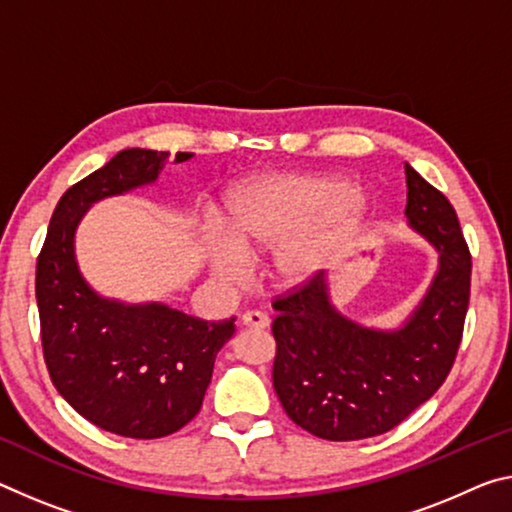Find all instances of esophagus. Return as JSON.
I'll return each instance as SVG.
<instances>
[{
	"label": "esophagus",
	"mask_w": 512,
	"mask_h": 512,
	"mask_svg": "<svg viewBox=\"0 0 512 512\" xmlns=\"http://www.w3.org/2000/svg\"><path fill=\"white\" fill-rule=\"evenodd\" d=\"M241 323L246 328H259V330H264V328H269V323H271V319L269 316H266L264 312H257V310H250V312H246L241 316Z\"/></svg>",
	"instance_id": "34e87169"
}]
</instances>
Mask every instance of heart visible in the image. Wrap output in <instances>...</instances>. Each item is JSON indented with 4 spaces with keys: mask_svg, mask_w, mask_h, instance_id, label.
Here are the masks:
<instances>
[{
    "mask_svg": "<svg viewBox=\"0 0 512 512\" xmlns=\"http://www.w3.org/2000/svg\"><path fill=\"white\" fill-rule=\"evenodd\" d=\"M367 209L364 196L337 177L275 175L227 200L225 230L209 227V264L225 282L246 275V257L273 251V273L298 285L342 255Z\"/></svg>",
    "mask_w": 512,
    "mask_h": 512,
    "instance_id": "1",
    "label": "heart"
}]
</instances>
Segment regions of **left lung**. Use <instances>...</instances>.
<instances>
[{"mask_svg":"<svg viewBox=\"0 0 512 512\" xmlns=\"http://www.w3.org/2000/svg\"><path fill=\"white\" fill-rule=\"evenodd\" d=\"M405 216L440 255L426 296L399 330L364 328L330 303L326 273L273 300V387L296 426L330 442L383 435L440 389L456 362L472 255L456 209L405 164Z\"/></svg>","mask_w":512,"mask_h":512,"instance_id":"left-lung-1","label":"left lung"}]
</instances>
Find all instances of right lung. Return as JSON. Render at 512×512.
Listing matches in <instances>:
<instances>
[{"label": "right lung", "instance_id": "right-lung-1", "mask_svg": "<svg viewBox=\"0 0 512 512\" xmlns=\"http://www.w3.org/2000/svg\"><path fill=\"white\" fill-rule=\"evenodd\" d=\"M177 152L175 161L191 159ZM168 152L132 148L72 184L56 205L36 264L40 339L54 387L104 431L154 440L198 415L234 316L205 321L161 303L97 296L79 273L75 230L93 202L152 184Z\"/></svg>", "mask_w": 512, "mask_h": 512}]
</instances>
